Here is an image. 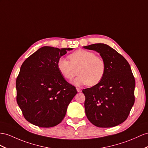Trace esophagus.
<instances>
[{
  "label": "esophagus",
  "instance_id": "obj_1",
  "mask_svg": "<svg viewBox=\"0 0 148 148\" xmlns=\"http://www.w3.org/2000/svg\"><path fill=\"white\" fill-rule=\"evenodd\" d=\"M76 89H77V92H81L82 91L81 89H79V88H76Z\"/></svg>",
  "mask_w": 148,
  "mask_h": 148
}]
</instances>
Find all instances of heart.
Listing matches in <instances>:
<instances>
[{
    "label": "heart",
    "instance_id": "heart-1",
    "mask_svg": "<svg viewBox=\"0 0 148 148\" xmlns=\"http://www.w3.org/2000/svg\"><path fill=\"white\" fill-rule=\"evenodd\" d=\"M69 59L60 58L58 61V68L64 78L72 80L79 74L73 83L77 86L88 84L94 86L103 80L106 65L104 60L96 56L93 52L79 49L72 53Z\"/></svg>",
    "mask_w": 148,
    "mask_h": 148
}]
</instances>
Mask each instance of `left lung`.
Masks as SVG:
<instances>
[{"instance_id": "left-lung-1", "label": "left lung", "mask_w": 148, "mask_h": 148, "mask_svg": "<svg viewBox=\"0 0 148 148\" xmlns=\"http://www.w3.org/2000/svg\"><path fill=\"white\" fill-rule=\"evenodd\" d=\"M84 48L99 53L106 65L103 80L82 90L86 116L97 127L116 126L126 121L134 103L135 79L131 67L107 44H94Z\"/></svg>"}]
</instances>
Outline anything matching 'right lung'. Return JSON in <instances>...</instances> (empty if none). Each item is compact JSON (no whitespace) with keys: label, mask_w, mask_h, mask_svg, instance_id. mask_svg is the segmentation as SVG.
Wrapping results in <instances>:
<instances>
[{"label":"right lung","mask_w":148,"mask_h":148,"mask_svg":"<svg viewBox=\"0 0 148 148\" xmlns=\"http://www.w3.org/2000/svg\"><path fill=\"white\" fill-rule=\"evenodd\" d=\"M73 48L44 46L22 64L16 79L17 102L25 119L41 127L59 124L67 108L77 94L68 83L57 64L60 57Z\"/></svg>","instance_id":"obj_1"}]
</instances>
